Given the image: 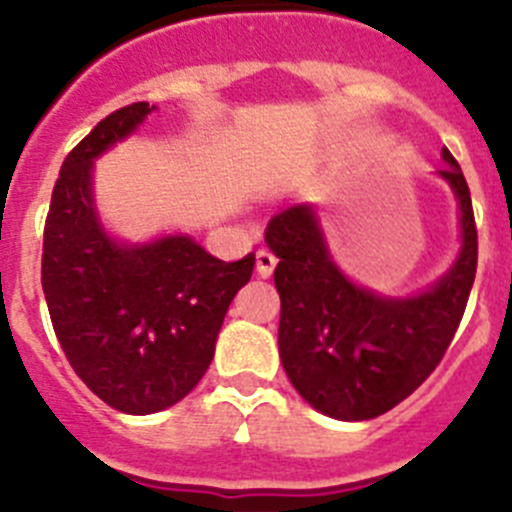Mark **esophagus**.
Here are the masks:
<instances>
[{"mask_svg":"<svg viewBox=\"0 0 512 512\" xmlns=\"http://www.w3.org/2000/svg\"><path fill=\"white\" fill-rule=\"evenodd\" d=\"M274 266H277V256L274 253L266 251V248L256 251V271H259L261 277H271Z\"/></svg>","mask_w":512,"mask_h":512,"instance_id":"1","label":"esophagus"}]
</instances>
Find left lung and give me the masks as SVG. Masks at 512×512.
Here are the masks:
<instances>
[{
    "label": "left lung",
    "mask_w": 512,
    "mask_h": 512,
    "mask_svg": "<svg viewBox=\"0 0 512 512\" xmlns=\"http://www.w3.org/2000/svg\"><path fill=\"white\" fill-rule=\"evenodd\" d=\"M438 176L459 202L461 251L433 287L382 297L336 266L310 205H292L266 225L282 318L279 359L295 390L318 413L372 420L413 395L443 359L477 271V225L461 166L449 148Z\"/></svg>",
    "instance_id": "8db88e82"
}]
</instances>
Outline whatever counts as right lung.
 <instances>
[{"instance_id": "1", "label": "right lung", "mask_w": 512, "mask_h": 512, "mask_svg": "<svg viewBox=\"0 0 512 512\" xmlns=\"http://www.w3.org/2000/svg\"><path fill=\"white\" fill-rule=\"evenodd\" d=\"M156 110L120 107L66 156L43 233L45 302L63 354L110 408L151 415L187 397L205 377L228 305L256 256L215 259L189 235L122 243L94 207V158Z\"/></svg>"}]
</instances>
